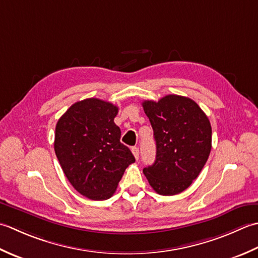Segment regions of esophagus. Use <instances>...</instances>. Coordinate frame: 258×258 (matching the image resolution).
<instances>
[{"label":"esophagus","instance_id":"34e87169","mask_svg":"<svg viewBox=\"0 0 258 258\" xmlns=\"http://www.w3.org/2000/svg\"><path fill=\"white\" fill-rule=\"evenodd\" d=\"M131 151H133V155L135 156V158L138 160L139 159V148L138 147H133V148H131Z\"/></svg>","mask_w":258,"mask_h":258}]
</instances>
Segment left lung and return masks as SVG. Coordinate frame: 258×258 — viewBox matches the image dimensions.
Listing matches in <instances>:
<instances>
[{
  "label": "left lung",
  "mask_w": 258,
  "mask_h": 258,
  "mask_svg": "<svg viewBox=\"0 0 258 258\" xmlns=\"http://www.w3.org/2000/svg\"><path fill=\"white\" fill-rule=\"evenodd\" d=\"M156 140V160L144 168L149 185L159 195L172 196L196 179L212 149V125L201 107L187 97L169 94L146 100Z\"/></svg>",
  "instance_id": "1"
}]
</instances>
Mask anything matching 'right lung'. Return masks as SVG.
Instances as JSON below:
<instances>
[{
	"label": "right lung",
	"instance_id": "right-lung-1",
	"mask_svg": "<svg viewBox=\"0 0 258 258\" xmlns=\"http://www.w3.org/2000/svg\"><path fill=\"white\" fill-rule=\"evenodd\" d=\"M118 107L89 98L78 101L57 120L54 151L73 188L92 201L111 197L123 172L136 161L120 143L114 123Z\"/></svg>",
	"mask_w": 258,
	"mask_h": 258
}]
</instances>
